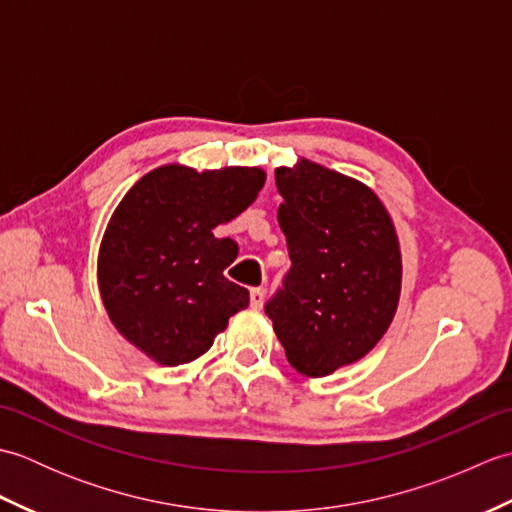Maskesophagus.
<instances>
[{
	"instance_id": "1",
	"label": "esophagus",
	"mask_w": 512,
	"mask_h": 512,
	"mask_svg": "<svg viewBox=\"0 0 512 512\" xmlns=\"http://www.w3.org/2000/svg\"><path fill=\"white\" fill-rule=\"evenodd\" d=\"M264 299H266V290L264 288H253L250 290V308L259 310L264 306Z\"/></svg>"
}]
</instances>
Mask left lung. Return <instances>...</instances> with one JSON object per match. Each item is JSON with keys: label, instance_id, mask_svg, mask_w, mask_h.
<instances>
[{"label": "left lung", "instance_id": "8db88e82", "mask_svg": "<svg viewBox=\"0 0 512 512\" xmlns=\"http://www.w3.org/2000/svg\"><path fill=\"white\" fill-rule=\"evenodd\" d=\"M275 184L292 266L266 314L299 374L330 376L372 352L394 321L396 228L367 184L317 162L279 167Z\"/></svg>", "mask_w": 512, "mask_h": 512}]
</instances>
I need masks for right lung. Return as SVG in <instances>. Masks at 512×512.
Returning a JSON list of instances; mask_svg holds the SVG:
<instances>
[{
    "label": "right lung",
    "mask_w": 512,
    "mask_h": 512,
    "mask_svg": "<svg viewBox=\"0 0 512 512\" xmlns=\"http://www.w3.org/2000/svg\"><path fill=\"white\" fill-rule=\"evenodd\" d=\"M259 167L145 173L110 217L99 248V290L114 328L165 367L191 363L248 308V290L224 277L237 244L215 237L255 202Z\"/></svg>",
    "instance_id": "obj_1"
}]
</instances>
